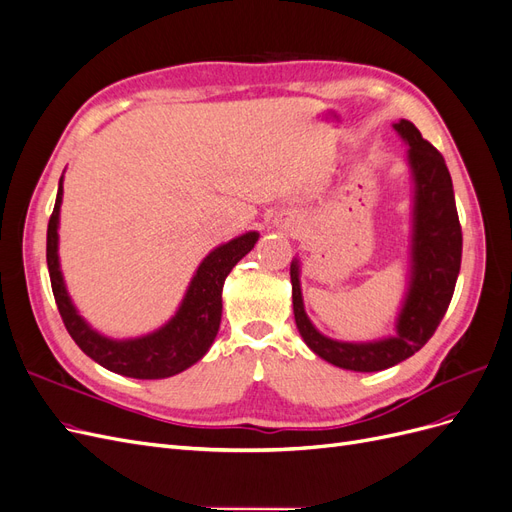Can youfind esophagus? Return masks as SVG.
<instances>
[{"label": "esophagus", "instance_id": "1", "mask_svg": "<svg viewBox=\"0 0 512 512\" xmlns=\"http://www.w3.org/2000/svg\"><path fill=\"white\" fill-rule=\"evenodd\" d=\"M280 228H286V230H294V228H299V215H292V213H284L282 218H280Z\"/></svg>", "mask_w": 512, "mask_h": 512}]
</instances>
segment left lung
<instances>
[{
  "label": "left lung",
  "mask_w": 512,
  "mask_h": 512,
  "mask_svg": "<svg viewBox=\"0 0 512 512\" xmlns=\"http://www.w3.org/2000/svg\"><path fill=\"white\" fill-rule=\"evenodd\" d=\"M393 128L410 147L408 166L414 181L410 282L395 322L397 333L361 344L322 335L305 314L299 260L290 262L294 322L303 342L320 359L350 371L389 369L421 350L446 314L461 267V226L451 173L442 153L425 141L412 121L401 119Z\"/></svg>",
  "instance_id": "left-lung-1"
}]
</instances>
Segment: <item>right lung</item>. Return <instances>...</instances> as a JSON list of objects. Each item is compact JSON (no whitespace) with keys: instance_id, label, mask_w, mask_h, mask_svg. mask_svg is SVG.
<instances>
[{"instance_id":"1","label":"right lung","mask_w":512,"mask_h":512,"mask_svg":"<svg viewBox=\"0 0 512 512\" xmlns=\"http://www.w3.org/2000/svg\"><path fill=\"white\" fill-rule=\"evenodd\" d=\"M61 198H64V177L59 179L55 207L49 220V230H46V265H49L51 288L61 320H64L76 346L108 371L138 380L170 378L203 359L220 329L224 280L232 267L247 252H252L258 241V232H245V235L215 247L200 262L177 314L164 327L143 337L111 339L91 329L68 297L57 256Z\"/></svg>"}]
</instances>
